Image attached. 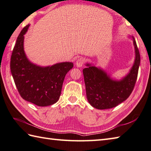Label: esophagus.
Returning a JSON list of instances; mask_svg holds the SVG:
<instances>
[{
    "label": "esophagus",
    "instance_id": "esophagus-1",
    "mask_svg": "<svg viewBox=\"0 0 151 151\" xmlns=\"http://www.w3.org/2000/svg\"><path fill=\"white\" fill-rule=\"evenodd\" d=\"M84 64V59L82 58H79L77 59V60L76 62V65L77 67L80 68L83 66V65Z\"/></svg>",
    "mask_w": 151,
    "mask_h": 151
}]
</instances>
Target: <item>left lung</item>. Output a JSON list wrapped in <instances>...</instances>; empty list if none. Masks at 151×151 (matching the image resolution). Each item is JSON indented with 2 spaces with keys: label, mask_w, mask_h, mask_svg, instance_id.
Segmentation results:
<instances>
[{
  "label": "left lung",
  "mask_w": 151,
  "mask_h": 151,
  "mask_svg": "<svg viewBox=\"0 0 151 151\" xmlns=\"http://www.w3.org/2000/svg\"><path fill=\"white\" fill-rule=\"evenodd\" d=\"M135 48V61L129 72L121 79L116 80L101 68L86 64L83 70L86 89L87 99L95 109H112L126 101L133 91L137 80L140 65V55L133 37H132Z\"/></svg>",
  "instance_id": "1"
}]
</instances>
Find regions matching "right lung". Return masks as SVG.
<instances>
[{"label": "right lung", "instance_id": "1", "mask_svg": "<svg viewBox=\"0 0 151 151\" xmlns=\"http://www.w3.org/2000/svg\"><path fill=\"white\" fill-rule=\"evenodd\" d=\"M29 27L26 25L17 38L11 56V73L24 100L39 106H50L58 101L65 76L73 64L65 62L44 67L31 62L24 48V35Z\"/></svg>", "mask_w": 151, "mask_h": 151}]
</instances>
